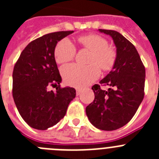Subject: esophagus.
Listing matches in <instances>:
<instances>
[{"mask_svg": "<svg viewBox=\"0 0 159 159\" xmlns=\"http://www.w3.org/2000/svg\"><path fill=\"white\" fill-rule=\"evenodd\" d=\"M81 92H82V90H81L80 88H76V95H80Z\"/></svg>", "mask_w": 159, "mask_h": 159, "instance_id": "34e87169", "label": "esophagus"}]
</instances>
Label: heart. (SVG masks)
Here are the masks:
<instances>
[{"instance_id": "b5f03b06", "label": "heart", "mask_w": 159, "mask_h": 159, "mask_svg": "<svg viewBox=\"0 0 159 159\" xmlns=\"http://www.w3.org/2000/svg\"><path fill=\"white\" fill-rule=\"evenodd\" d=\"M83 47L92 52L88 66L71 64L64 66L61 69L63 78L70 86L84 87L95 81L100 74L99 67L102 71H109L116 60V51L102 36L92 34L79 38ZM76 53V48L72 42L64 38L60 40L55 48V59L59 64L68 62Z\"/></svg>"}]
</instances>
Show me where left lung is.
Instances as JSON below:
<instances>
[{"label":"left lung","instance_id":"obj_1","mask_svg":"<svg viewBox=\"0 0 159 159\" xmlns=\"http://www.w3.org/2000/svg\"><path fill=\"white\" fill-rule=\"evenodd\" d=\"M99 31L113 39L116 60L99 82L111 88L104 91L99 84L92 87L95 99L86 107V114L96 128L114 130L127 124L137 111L144 97L146 71L135 47L123 35L114 30Z\"/></svg>","mask_w":159,"mask_h":159}]
</instances>
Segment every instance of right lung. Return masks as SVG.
<instances>
[{
  "instance_id": "1",
  "label": "right lung",
  "mask_w": 159,
  "mask_h": 159,
  "mask_svg": "<svg viewBox=\"0 0 159 159\" xmlns=\"http://www.w3.org/2000/svg\"><path fill=\"white\" fill-rule=\"evenodd\" d=\"M73 31L43 35L22 51L12 72V96L20 115L31 127L46 130L64 117L75 97L73 88H61V76L55 60V48ZM50 86L56 91H49Z\"/></svg>"
}]
</instances>
